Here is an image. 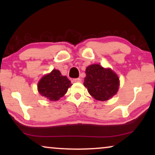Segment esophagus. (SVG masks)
I'll use <instances>...</instances> for the list:
<instances>
[{"instance_id": "34e87169", "label": "esophagus", "mask_w": 155, "mask_h": 155, "mask_svg": "<svg viewBox=\"0 0 155 155\" xmlns=\"http://www.w3.org/2000/svg\"><path fill=\"white\" fill-rule=\"evenodd\" d=\"M73 81L74 82H81L82 80L80 78H75V79L73 80Z\"/></svg>"}]
</instances>
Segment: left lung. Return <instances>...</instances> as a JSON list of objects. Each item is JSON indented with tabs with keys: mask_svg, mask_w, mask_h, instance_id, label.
<instances>
[{
	"mask_svg": "<svg viewBox=\"0 0 155 155\" xmlns=\"http://www.w3.org/2000/svg\"><path fill=\"white\" fill-rule=\"evenodd\" d=\"M84 85L94 99L107 101L118 92L119 79L111 69L91 65L86 68Z\"/></svg>",
	"mask_w": 155,
	"mask_h": 155,
	"instance_id": "1",
	"label": "left lung"
}]
</instances>
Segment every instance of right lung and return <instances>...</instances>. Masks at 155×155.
Masks as SVG:
<instances>
[{
  "mask_svg": "<svg viewBox=\"0 0 155 155\" xmlns=\"http://www.w3.org/2000/svg\"><path fill=\"white\" fill-rule=\"evenodd\" d=\"M71 85L66 76H63L58 70H53L41 78L38 84V90L40 94L50 101H57L64 96Z\"/></svg>",
  "mask_w": 155,
  "mask_h": 155,
  "instance_id": "obj_1",
  "label": "right lung"
}]
</instances>
